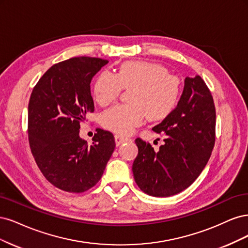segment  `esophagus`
Returning <instances> with one entry per match:
<instances>
[{
  "label": "esophagus",
  "mask_w": 248,
  "mask_h": 248,
  "mask_svg": "<svg viewBox=\"0 0 248 248\" xmlns=\"http://www.w3.org/2000/svg\"><path fill=\"white\" fill-rule=\"evenodd\" d=\"M114 139H115V143H116V145H117V146H119L121 144H123V143H124V142H127V141H130V140H131L130 138L124 137V136H121V135H115Z\"/></svg>",
  "instance_id": "esophagus-1"
}]
</instances>
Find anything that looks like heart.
I'll return each instance as SVG.
<instances>
[{"mask_svg": "<svg viewBox=\"0 0 248 248\" xmlns=\"http://www.w3.org/2000/svg\"><path fill=\"white\" fill-rule=\"evenodd\" d=\"M129 90V104L106 110L102 125L116 134H130L144 122L162 121L176 107L181 93L179 78L169 74L167 68L144 61L125 62L114 73L103 71L93 84V97L101 106H107Z\"/></svg>", "mask_w": 248, "mask_h": 248, "instance_id": "heart-1", "label": "heart"}]
</instances>
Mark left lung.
<instances>
[{
    "instance_id": "obj_1",
    "label": "left lung",
    "mask_w": 248,
    "mask_h": 248,
    "mask_svg": "<svg viewBox=\"0 0 248 248\" xmlns=\"http://www.w3.org/2000/svg\"><path fill=\"white\" fill-rule=\"evenodd\" d=\"M215 106L201 76L186 77L181 98L173 112L153 127L166 135L155 151L137 138L138 155L133 174L142 191L153 197H170L187 188L208 163L215 143Z\"/></svg>"
}]
</instances>
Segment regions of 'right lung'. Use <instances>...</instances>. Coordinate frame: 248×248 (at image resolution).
<instances>
[{
	"label": "right lung",
	"mask_w": 248,
	"mask_h": 248,
	"mask_svg": "<svg viewBox=\"0 0 248 248\" xmlns=\"http://www.w3.org/2000/svg\"><path fill=\"white\" fill-rule=\"evenodd\" d=\"M107 62L79 57L55 63L31 94V151L44 177L69 193H83L97 185L115 148L114 136L109 131L95 130L92 145L79 137L80 124L94 109L91 81Z\"/></svg>",
	"instance_id": "obj_1"
}]
</instances>
